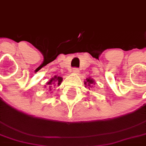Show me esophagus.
<instances>
[{"label":"esophagus","instance_id":"34e87169","mask_svg":"<svg viewBox=\"0 0 146 146\" xmlns=\"http://www.w3.org/2000/svg\"><path fill=\"white\" fill-rule=\"evenodd\" d=\"M73 73H75V74H78L79 73V70L78 69H76V68H73V71H72Z\"/></svg>","mask_w":146,"mask_h":146}]
</instances>
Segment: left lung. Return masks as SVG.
<instances>
[{"instance_id":"8db88e82","label":"left lung","mask_w":146,"mask_h":146,"mask_svg":"<svg viewBox=\"0 0 146 146\" xmlns=\"http://www.w3.org/2000/svg\"><path fill=\"white\" fill-rule=\"evenodd\" d=\"M95 80L93 79H92L91 77H89V78H87L86 79V81H84V84H85V87L87 88H89V89H90V88L92 87V84H95Z\"/></svg>"}]
</instances>
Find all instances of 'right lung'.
<instances>
[{
	"label": "right lung",
	"instance_id": "add662e5",
	"mask_svg": "<svg viewBox=\"0 0 146 146\" xmlns=\"http://www.w3.org/2000/svg\"><path fill=\"white\" fill-rule=\"evenodd\" d=\"M62 81V77H61V76H53L48 82H47L46 85H48V88H49V91H51V88L52 86H59L61 84ZM45 87H46V86H45Z\"/></svg>",
	"mask_w": 146,
	"mask_h": 146
}]
</instances>
